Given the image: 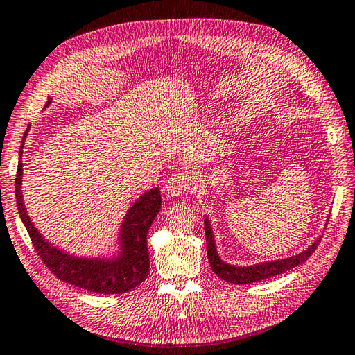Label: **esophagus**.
Listing matches in <instances>:
<instances>
[{
  "label": "esophagus",
  "mask_w": 355,
  "mask_h": 355,
  "mask_svg": "<svg viewBox=\"0 0 355 355\" xmlns=\"http://www.w3.org/2000/svg\"><path fill=\"white\" fill-rule=\"evenodd\" d=\"M191 188V177L186 173H175L166 182V194L171 197H180L183 196L186 191Z\"/></svg>",
  "instance_id": "obj_1"
}]
</instances>
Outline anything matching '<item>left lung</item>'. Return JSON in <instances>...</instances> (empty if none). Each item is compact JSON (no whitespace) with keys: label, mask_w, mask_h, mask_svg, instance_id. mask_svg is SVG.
Instances as JSON below:
<instances>
[{"label":"left lung","mask_w":355,"mask_h":355,"mask_svg":"<svg viewBox=\"0 0 355 355\" xmlns=\"http://www.w3.org/2000/svg\"><path fill=\"white\" fill-rule=\"evenodd\" d=\"M327 222H329V216L326 217V223ZM205 234H206V248H208V259H209L212 272H214L218 278L227 282H231V284H251V282H257V281H262V279L272 278V276L284 273L287 270L300 266V263H304L309 257L312 256L313 251L317 250L318 243L321 242V234H320L306 250L300 251L298 254L282 257V259H272V261L250 263V266H234V263L223 261L222 256L218 254L216 236H214V231H212V223L208 216H205Z\"/></svg>","instance_id":"left-lung-1"}]
</instances>
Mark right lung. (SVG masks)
Masks as SVG:
<instances>
[{"mask_svg":"<svg viewBox=\"0 0 355 355\" xmlns=\"http://www.w3.org/2000/svg\"><path fill=\"white\" fill-rule=\"evenodd\" d=\"M48 99L44 108L51 105ZM31 125L26 128L23 143L18 153V169L15 178L17 206L21 222L28 230L35 251L46 267L57 278L68 284L85 288L88 292L101 295H121L139 286L149 275V250H147V233L161 208V194L158 188H152L139 196L127 209L124 220L121 222L116 237L114 251L110 254L79 256L68 253L51 243L38 231L31 220L23 202V147L28 138Z\"/></svg>","mask_w":355,"mask_h":355,"instance_id":"obj_1","label":"right lung"}]
</instances>
